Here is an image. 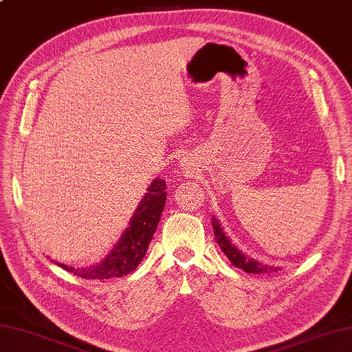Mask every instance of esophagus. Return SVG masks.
<instances>
[{
  "label": "esophagus",
  "instance_id": "1",
  "mask_svg": "<svg viewBox=\"0 0 352 352\" xmlns=\"http://www.w3.org/2000/svg\"><path fill=\"white\" fill-rule=\"evenodd\" d=\"M182 166H183V169H188L189 170V168H190V163L189 162H183V164H182Z\"/></svg>",
  "mask_w": 352,
  "mask_h": 352
}]
</instances>
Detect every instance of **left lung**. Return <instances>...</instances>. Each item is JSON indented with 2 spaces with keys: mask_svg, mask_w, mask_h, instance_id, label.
I'll list each match as a JSON object with an SVG mask.
<instances>
[{
  "mask_svg": "<svg viewBox=\"0 0 352 352\" xmlns=\"http://www.w3.org/2000/svg\"><path fill=\"white\" fill-rule=\"evenodd\" d=\"M213 226V233H214V239L218 245L221 246V250L226 252V256L228 257V260L233 263V266L242 269V271L248 272V274H271V272H276L281 267L276 266H269V265H263L260 261L246 257L243 252L239 251L236 246L231 243L230 239L223 233V230L221 227V223L218 222V219L213 218L212 221Z\"/></svg>",
  "mask_w": 352,
  "mask_h": 352,
  "instance_id": "left-lung-1",
  "label": "left lung"
}]
</instances>
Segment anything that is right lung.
Returning a JSON list of instances; mask_svg holds the SVG:
<instances>
[{"label": "right lung", "instance_id": "right-lung-1", "mask_svg": "<svg viewBox=\"0 0 352 352\" xmlns=\"http://www.w3.org/2000/svg\"><path fill=\"white\" fill-rule=\"evenodd\" d=\"M164 203H166V183L162 178H155L139 203L138 210L134 212L130 227L125 230L106 258L101 260L98 265L89 267H72L57 261L56 265L86 280L118 278L133 272L145 257L157 223L162 218Z\"/></svg>", "mask_w": 352, "mask_h": 352}]
</instances>
